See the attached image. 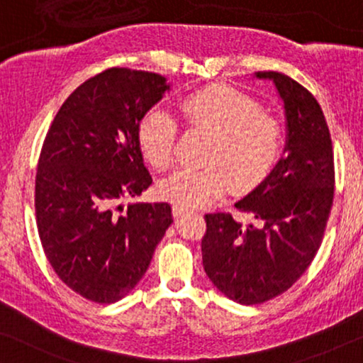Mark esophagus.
I'll list each match as a JSON object with an SVG mask.
<instances>
[{
    "label": "esophagus",
    "mask_w": 363,
    "mask_h": 363,
    "mask_svg": "<svg viewBox=\"0 0 363 363\" xmlns=\"http://www.w3.org/2000/svg\"><path fill=\"white\" fill-rule=\"evenodd\" d=\"M186 212H189V208L184 207V206H179V203H176V206L172 207V213H174L176 217H181V216H184V213H186Z\"/></svg>",
    "instance_id": "1"
}]
</instances>
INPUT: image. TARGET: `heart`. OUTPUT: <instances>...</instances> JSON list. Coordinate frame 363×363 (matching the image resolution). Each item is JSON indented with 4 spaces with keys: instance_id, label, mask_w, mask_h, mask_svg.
Returning a JSON list of instances; mask_svg holds the SVG:
<instances>
[{
    "instance_id": "b5f03b06",
    "label": "heart",
    "mask_w": 363,
    "mask_h": 363,
    "mask_svg": "<svg viewBox=\"0 0 363 363\" xmlns=\"http://www.w3.org/2000/svg\"><path fill=\"white\" fill-rule=\"evenodd\" d=\"M181 113L196 133L211 136L203 152V167H184L160 184L167 201L186 207L207 206L230 186L233 192L253 191L268 179L281 157V121L263 111L252 96L228 85L196 90L181 101ZM138 146L156 171L169 169L176 157L179 126L162 108L141 116Z\"/></svg>"
}]
</instances>
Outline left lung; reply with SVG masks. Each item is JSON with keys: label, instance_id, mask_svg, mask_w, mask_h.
<instances>
[{"label": "left lung", "instance_id": "8db88e82", "mask_svg": "<svg viewBox=\"0 0 363 363\" xmlns=\"http://www.w3.org/2000/svg\"><path fill=\"white\" fill-rule=\"evenodd\" d=\"M272 79L288 121L286 155L269 177L235 203L257 220L242 223L232 213H206L202 263L227 298L262 304L283 294L303 277L323 243L334 202V151L318 100L281 72Z\"/></svg>", "mask_w": 363, "mask_h": 363}]
</instances>
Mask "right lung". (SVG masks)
Here are the masks:
<instances>
[{
	"label": "right lung",
	"mask_w": 363,
	"mask_h": 363,
	"mask_svg": "<svg viewBox=\"0 0 363 363\" xmlns=\"http://www.w3.org/2000/svg\"><path fill=\"white\" fill-rule=\"evenodd\" d=\"M167 89L157 74L106 69L69 95L43 143L34 187L40 245L55 274L94 303L135 288L172 223L167 202L120 206L151 186L136 130Z\"/></svg>",
	"instance_id": "add662e5"
}]
</instances>
